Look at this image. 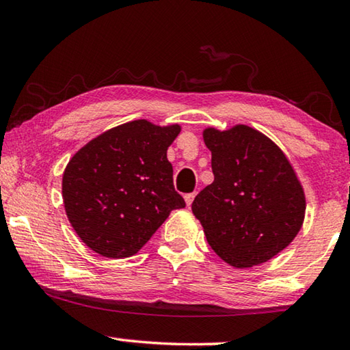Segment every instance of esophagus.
<instances>
[{
    "mask_svg": "<svg viewBox=\"0 0 350 350\" xmlns=\"http://www.w3.org/2000/svg\"><path fill=\"white\" fill-rule=\"evenodd\" d=\"M194 196H196V194H194V193H188V194H185V196H183V199H185V204H187V205H191V204H193V199H194Z\"/></svg>",
    "mask_w": 350,
    "mask_h": 350,
    "instance_id": "34e87169",
    "label": "esophagus"
}]
</instances>
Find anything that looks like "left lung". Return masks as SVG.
Here are the masks:
<instances>
[{
    "instance_id": "1",
    "label": "left lung",
    "mask_w": 350,
    "mask_h": 350,
    "mask_svg": "<svg viewBox=\"0 0 350 350\" xmlns=\"http://www.w3.org/2000/svg\"><path fill=\"white\" fill-rule=\"evenodd\" d=\"M215 180L191 204L225 262L248 269L282 252L303 227L306 196L286 154L247 125L204 129Z\"/></svg>"
}]
</instances>
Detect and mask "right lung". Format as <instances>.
I'll return each instance as SVG.
<instances>
[{"label":"right lung","instance_id":"right-lung-1","mask_svg":"<svg viewBox=\"0 0 350 350\" xmlns=\"http://www.w3.org/2000/svg\"><path fill=\"white\" fill-rule=\"evenodd\" d=\"M180 125L159 126L140 118L80 148L63 173V202L85 244L111 259L144 247L170 213L185 206L174 189L168 146Z\"/></svg>","mask_w":350,"mask_h":350}]
</instances>
